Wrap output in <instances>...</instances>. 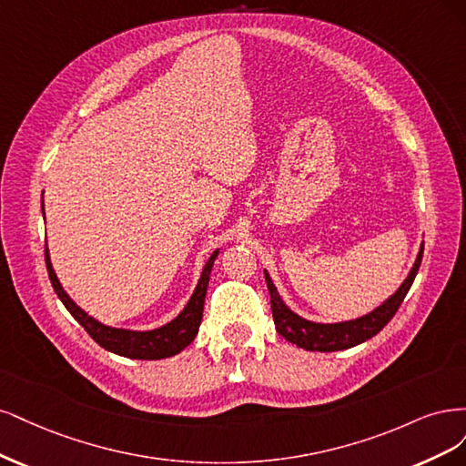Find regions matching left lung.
<instances>
[{"label":"left lung","instance_id":"left-lung-1","mask_svg":"<svg viewBox=\"0 0 466 466\" xmlns=\"http://www.w3.org/2000/svg\"><path fill=\"white\" fill-rule=\"evenodd\" d=\"M422 253H424V244L420 246L416 261L409 271L407 279L402 280L400 287L391 296H389L385 302H381L370 313L360 315V318H356V319H347V321H339V323H318V321L306 319V318H302V315L292 311L287 304H284V299L280 298L275 282L265 271V282H267L268 294H271V309H273L277 333L287 339L289 342L296 344L298 349L311 350V352L347 350V349L356 347V344L366 342L368 339L378 335L397 313L404 296H407V292L412 287L414 277L420 268V263H422Z\"/></svg>","mask_w":466,"mask_h":466}]
</instances>
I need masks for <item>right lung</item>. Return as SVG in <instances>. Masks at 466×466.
<instances>
[{
	"label": "right lung",
	"mask_w": 466,
	"mask_h": 466,
	"mask_svg": "<svg viewBox=\"0 0 466 466\" xmlns=\"http://www.w3.org/2000/svg\"><path fill=\"white\" fill-rule=\"evenodd\" d=\"M42 215H44V198H42ZM217 255H218V249H215L211 253V258L207 259L201 277L198 280V287H195L191 298L187 299L186 308L179 311L172 321L164 323L157 329H148V331H133V329L104 325L102 321H98L96 318H93V315H88L83 308L75 304L71 296L64 290L62 282H59L54 271L48 248H46V268L57 298L62 299V304L67 308V311L85 327V331L91 335L102 349H106L108 352H114L117 356H126L133 360H162V358L179 354L187 347V344L193 342L195 337H198L199 325L203 319V304H205V294L208 287V277H211Z\"/></svg>",
	"instance_id": "add662e5"
}]
</instances>
